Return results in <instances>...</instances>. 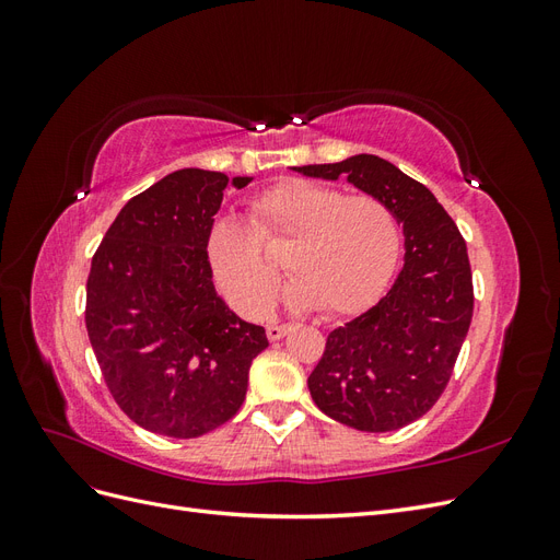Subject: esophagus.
Masks as SVG:
<instances>
[{
	"label": "esophagus",
	"instance_id": "obj_1",
	"mask_svg": "<svg viewBox=\"0 0 560 560\" xmlns=\"http://www.w3.org/2000/svg\"><path fill=\"white\" fill-rule=\"evenodd\" d=\"M290 331V325H268L266 327V336L268 341H280V338Z\"/></svg>",
	"mask_w": 560,
	"mask_h": 560
}]
</instances>
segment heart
Masks as SVG:
<instances>
[{"label": "heart", "instance_id": "1", "mask_svg": "<svg viewBox=\"0 0 560 560\" xmlns=\"http://www.w3.org/2000/svg\"><path fill=\"white\" fill-rule=\"evenodd\" d=\"M284 249L294 308L350 315L376 301L395 273L399 222L385 200L306 179L282 182L252 200L249 222L222 217L210 226L206 259L219 292L245 317L270 308L280 264L262 245Z\"/></svg>", "mask_w": 560, "mask_h": 560}]
</instances>
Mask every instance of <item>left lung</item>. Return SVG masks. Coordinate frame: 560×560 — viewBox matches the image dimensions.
I'll list each match as a JSON object with an SVG mask.
<instances>
[{"label": "left lung", "instance_id": "1", "mask_svg": "<svg viewBox=\"0 0 560 560\" xmlns=\"http://www.w3.org/2000/svg\"><path fill=\"white\" fill-rule=\"evenodd\" d=\"M306 177H346L385 200L404 224V266L389 292L327 336L308 376L322 413L362 432H393L442 397L474 311L460 231L428 186L374 154L294 167Z\"/></svg>", "mask_w": 560, "mask_h": 560}]
</instances>
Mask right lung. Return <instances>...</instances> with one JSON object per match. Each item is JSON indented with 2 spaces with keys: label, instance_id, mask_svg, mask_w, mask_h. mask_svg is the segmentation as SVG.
Masks as SVG:
<instances>
[{
  "label": "right lung",
  "instance_id": "1",
  "mask_svg": "<svg viewBox=\"0 0 560 560\" xmlns=\"http://www.w3.org/2000/svg\"><path fill=\"white\" fill-rule=\"evenodd\" d=\"M252 177L184 167L130 198L86 282V329L112 397L140 428L194 439L245 401L264 327L217 296L206 238L226 184Z\"/></svg>",
  "mask_w": 560,
  "mask_h": 560
}]
</instances>
